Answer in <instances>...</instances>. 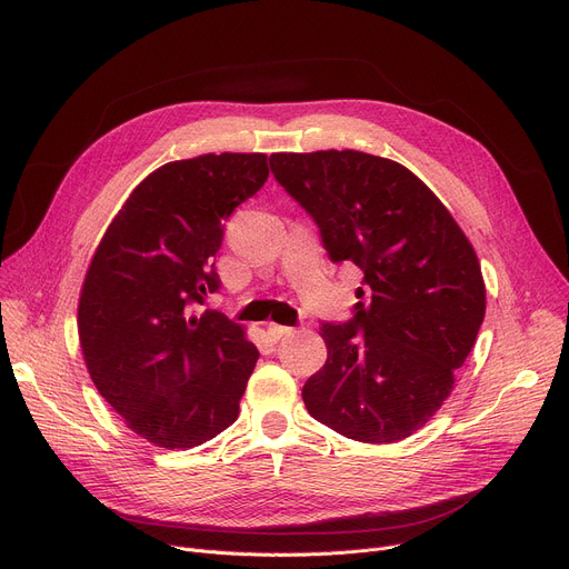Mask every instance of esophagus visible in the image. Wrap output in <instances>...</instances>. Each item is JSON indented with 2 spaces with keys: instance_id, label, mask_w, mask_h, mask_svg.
I'll list each match as a JSON object with an SVG mask.
<instances>
[{
  "instance_id": "esophagus-1",
  "label": "esophagus",
  "mask_w": 569,
  "mask_h": 569,
  "mask_svg": "<svg viewBox=\"0 0 569 569\" xmlns=\"http://www.w3.org/2000/svg\"><path fill=\"white\" fill-rule=\"evenodd\" d=\"M288 332H290V327H286V325H277V322H269L267 325V335H269V339H272V341H279Z\"/></svg>"
}]
</instances>
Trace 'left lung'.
<instances>
[{
	"mask_svg": "<svg viewBox=\"0 0 569 569\" xmlns=\"http://www.w3.org/2000/svg\"><path fill=\"white\" fill-rule=\"evenodd\" d=\"M269 166L330 258L365 272L355 316L320 327L327 362L307 380L305 406L346 438L403 440L450 397L475 346L487 309L480 260L436 193L397 161L325 149L279 152Z\"/></svg>",
	"mask_w": 569,
	"mask_h": 569,
	"instance_id": "1",
	"label": "left lung"
}]
</instances>
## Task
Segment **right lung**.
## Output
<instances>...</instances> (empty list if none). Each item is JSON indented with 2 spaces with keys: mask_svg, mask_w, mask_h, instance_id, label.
Instances as JSON below:
<instances>
[{
  "mask_svg": "<svg viewBox=\"0 0 569 569\" xmlns=\"http://www.w3.org/2000/svg\"><path fill=\"white\" fill-rule=\"evenodd\" d=\"M264 154H202L147 174L108 226L78 305L84 365L124 425L189 450L239 415L258 348L221 311L223 221L267 182Z\"/></svg>",
  "mask_w": 569,
  "mask_h": 569,
  "instance_id": "1",
  "label": "right lung"
}]
</instances>
